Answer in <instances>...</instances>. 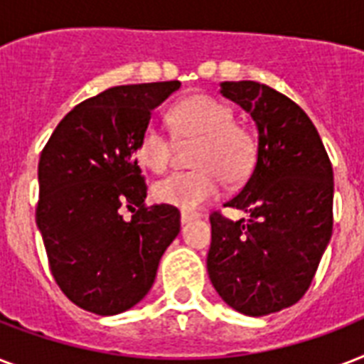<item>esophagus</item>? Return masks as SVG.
I'll return each instance as SVG.
<instances>
[{
    "mask_svg": "<svg viewBox=\"0 0 364 364\" xmlns=\"http://www.w3.org/2000/svg\"><path fill=\"white\" fill-rule=\"evenodd\" d=\"M196 217H198V215H196V213H187V211H183V213H181V223H183V225H185V223H191V221H193V219H196Z\"/></svg>",
    "mask_w": 364,
    "mask_h": 364,
    "instance_id": "esophagus-1",
    "label": "esophagus"
}]
</instances>
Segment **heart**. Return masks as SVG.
I'll return each instance as SVG.
<instances>
[{"instance_id":"b5f03b06","label":"heart","mask_w":364,"mask_h":364,"mask_svg":"<svg viewBox=\"0 0 364 364\" xmlns=\"http://www.w3.org/2000/svg\"><path fill=\"white\" fill-rule=\"evenodd\" d=\"M234 109L221 100L196 94L170 113L171 130L181 141H194V170L176 171L153 185L156 202L183 211H196L219 194L223 179L242 183L251 173L257 145L243 126L234 122ZM176 143L159 124L149 122L137 134L134 154L149 170L162 171L171 162Z\"/></svg>"}]
</instances>
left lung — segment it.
Wrapping results in <instances>:
<instances>
[{"mask_svg": "<svg viewBox=\"0 0 364 364\" xmlns=\"http://www.w3.org/2000/svg\"><path fill=\"white\" fill-rule=\"evenodd\" d=\"M221 94L247 111L259 145L251 176L227 208L211 213L208 274L230 308L260 317L296 304L333 236V166L310 117L274 88L225 81Z\"/></svg>", "mask_w": 364, "mask_h": 364, "instance_id": "1", "label": "left lung"}]
</instances>
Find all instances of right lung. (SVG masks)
Here are the masks:
<instances>
[{
  "label": "right lung",
  "mask_w": 364,
  "mask_h": 364,
  "mask_svg": "<svg viewBox=\"0 0 364 364\" xmlns=\"http://www.w3.org/2000/svg\"><path fill=\"white\" fill-rule=\"evenodd\" d=\"M179 81L122 85L75 105L39 159L36 221L62 293L98 316L130 310L153 287L181 221L173 205H145L134 143ZM128 207L132 220H122Z\"/></svg>",
  "instance_id": "right-lung-1"
}]
</instances>
